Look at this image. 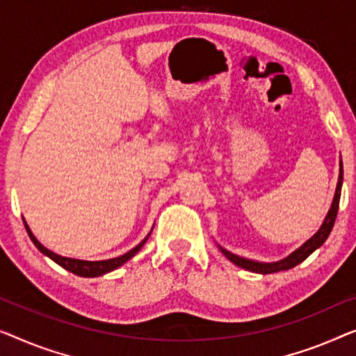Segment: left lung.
<instances>
[{"mask_svg":"<svg viewBox=\"0 0 356 356\" xmlns=\"http://www.w3.org/2000/svg\"><path fill=\"white\" fill-rule=\"evenodd\" d=\"M342 174H343L342 163H340V174H339L337 188H335L332 204H330V209H329L326 219H324L321 229H319L318 232L308 240V242H305L298 250H295L292 254H289L287 258L280 259V261H276V263H258V261H252V259H245L242 257H237V254L230 253V252H227V250L219 247V248H221L224 257L229 258L230 261H232L234 264H237V266H240V268L248 269V271H252V273H259V274H271V273H277V271H285V269L295 268L297 264L305 261V259H307L309 254L314 252V250L319 248L324 242H326V238L329 237L330 230H332V227H334L335 218H337V211H339L340 190H342V179H343Z\"/></svg>","mask_w":356,"mask_h":356,"instance_id":"obj_1","label":"left lung"}]
</instances>
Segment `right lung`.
I'll return each instance as SVG.
<instances>
[{
    "mask_svg": "<svg viewBox=\"0 0 356 356\" xmlns=\"http://www.w3.org/2000/svg\"><path fill=\"white\" fill-rule=\"evenodd\" d=\"M24 224H26V229H27V234H29L30 240H32V242L35 243V247H37L40 252L51 258L54 263L59 264V266H63L64 269H67V271L76 274V276H82V277H98V276H102V274L114 271V269L122 266L124 263L129 261L130 258L135 257V254L138 253V250L143 247L145 242H147L148 237H149V234H152V232H149L147 237H145L142 242L137 245V247L130 250V252H127L126 254H122V257H118V258H113V259H103V261H83V259H74V258L61 257V254H56V253H53L51 250L44 248L43 245L40 243L37 238H35V235L32 234V230L29 229L27 222H24Z\"/></svg>",
    "mask_w": 356,
    "mask_h": 356,
    "instance_id": "1",
    "label": "right lung"
}]
</instances>
